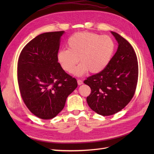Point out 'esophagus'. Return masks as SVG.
Here are the masks:
<instances>
[{"label": "esophagus", "instance_id": "34e87169", "mask_svg": "<svg viewBox=\"0 0 154 154\" xmlns=\"http://www.w3.org/2000/svg\"><path fill=\"white\" fill-rule=\"evenodd\" d=\"M77 82H78V84L79 85H80L83 84V81L81 80H77Z\"/></svg>", "mask_w": 154, "mask_h": 154}]
</instances>
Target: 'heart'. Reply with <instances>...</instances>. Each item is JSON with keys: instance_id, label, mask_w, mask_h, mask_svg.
Wrapping results in <instances>:
<instances>
[{"instance_id": "1", "label": "heart", "mask_w": 154, "mask_h": 154, "mask_svg": "<svg viewBox=\"0 0 154 154\" xmlns=\"http://www.w3.org/2000/svg\"><path fill=\"white\" fill-rule=\"evenodd\" d=\"M68 49L58 51L57 60L60 66L67 72L81 76L87 71L99 73L108 66L116 50V44L112 37L95 32L82 31L70 36L67 42Z\"/></svg>"}]
</instances>
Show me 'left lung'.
I'll return each mask as SVG.
<instances>
[{
  "label": "left lung",
  "mask_w": 154,
  "mask_h": 154,
  "mask_svg": "<svg viewBox=\"0 0 154 154\" xmlns=\"http://www.w3.org/2000/svg\"><path fill=\"white\" fill-rule=\"evenodd\" d=\"M111 32L119 44L117 51L103 71L84 81L91 89L87 97L88 106L103 116L117 113L128 104L138 80V62L132 46L119 34Z\"/></svg>",
  "instance_id": "1"
}]
</instances>
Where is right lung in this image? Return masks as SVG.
<instances>
[{"label":"right lung","mask_w":154,"mask_h":154,"mask_svg":"<svg viewBox=\"0 0 154 154\" xmlns=\"http://www.w3.org/2000/svg\"><path fill=\"white\" fill-rule=\"evenodd\" d=\"M63 31L39 35L23 48L17 64V80L23 101L42 119L54 118L63 109L77 81L65 72L57 54Z\"/></svg>","instance_id":"obj_1"}]
</instances>
